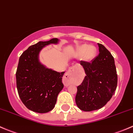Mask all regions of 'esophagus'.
Here are the masks:
<instances>
[{
	"label": "esophagus",
	"mask_w": 133,
	"mask_h": 133,
	"mask_svg": "<svg viewBox=\"0 0 133 133\" xmlns=\"http://www.w3.org/2000/svg\"><path fill=\"white\" fill-rule=\"evenodd\" d=\"M76 66H75V65H74V66H72L71 68H69V70H68V71L67 72L66 74L65 75V76H64V82L65 83V85H68V84L66 83L67 80H68V78L69 77L70 75L73 73V71H74V70L76 69Z\"/></svg>",
	"instance_id": "34e87169"
}]
</instances>
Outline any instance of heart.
I'll use <instances>...</instances> for the list:
<instances>
[{"mask_svg":"<svg viewBox=\"0 0 133 133\" xmlns=\"http://www.w3.org/2000/svg\"><path fill=\"white\" fill-rule=\"evenodd\" d=\"M97 54V49L93 45L88 44H82L76 48L75 52V56L77 58L82 57L84 62H91L96 57Z\"/></svg>","mask_w":133,"mask_h":133,"instance_id":"heart-1","label":"heart"}]
</instances>
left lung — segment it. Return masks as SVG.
Segmentation results:
<instances>
[{
    "instance_id": "obj_1",
    "label": "left lung",
    "mask_w": 133,
    "mask_h": 133,
    "mask_svg": "<svg viewBox=\"0 0 133 133\" xmlns=\"http://www.w3.org/2000/svg\"><path fill=\"white\" fill-rule=\"evenodd\" d=\"M99 54L92 62L81 61L86 76L77 87L76 105L84 111L103 108L115 95L117 74L113 57L102 44L98 43Z\"/></svg>"
}]
</instances>
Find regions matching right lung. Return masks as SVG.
<instances>
[{"mask_svg":"<svg viewBox=\"0 0 133 133\" xmlns=\"http://www.w3.org/2000/svg\"><path fill=\"white\" fill-rule=\"evenodd\" d=\"M58 42V38L38 42L29 46L19 58L16 72L17 91L25 106L34 112L45 113L51 111L64 88L62 79L65 72L49 69L39 60V53L44 47Z\"/></svg>","mask_w":133,"mask_h":133,"instance_id":"right-lung-1","label":"right lung"}]
</instances>
